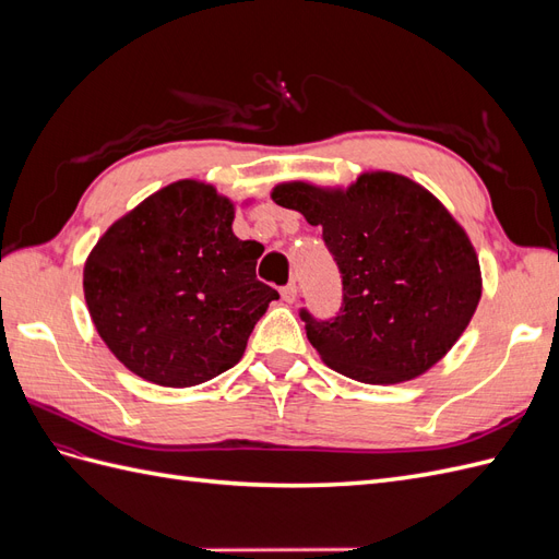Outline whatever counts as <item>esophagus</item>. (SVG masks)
<instances>
[{
    "label": "esophagus",
    "mask_w": 559,
    "mask_h": 559,
    "mask_svg": "<svg viewBox=\"0 0 559 559\" xmlns=\"http://www.w3.org/2000/svg\"><path fill=\"white\" fill-rule=\"evenodd\" d=\"M282 298L286 300V302H294L296 298H298V286L292 282V284H286V286H282Z\"/></svg>",
    "instance_id": "obj_1"
}]
</instances>
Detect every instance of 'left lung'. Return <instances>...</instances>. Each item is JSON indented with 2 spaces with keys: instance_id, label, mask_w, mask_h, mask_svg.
<instances>
[{
  "instance_id": "left-lung-1",
  "label": "left lung",
  "mask_w": 559,
  "mask_h": 559,
  "mask_svg": "<svg viewBox=\"0 0 559 559\" xmlns=\"http://www.w3.org/2000/svg\"><path fill=\"white\" fill-rule=\"evenodd\" d=\"M280 207L321 228L343 275V308L319 321L300 310L321 361L366 384H399L441 361L483 294L480 263L443 202L394 173H364L347 189L286 181Z\"/></svg>"
}]
</instances>
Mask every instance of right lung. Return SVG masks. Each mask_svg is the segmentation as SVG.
Here are the masks:
<instances>
[{"label":"right lung","instance_id":"right-lung-1","mask_svg":"<svg viewBox=\"0 0 559 559\" xmlns=\"http://www.w3.org/2000/svg\"><path fill=\"white\" fill-rule=\"evenodd\" d=\"M233 218L212 183L181 179L118 218L88 253L91 319L134 376L193 386L242 359L280 294L257 280L261 245L240 240Z\"/></svg>","mask_w":559,"mask_h":559}]
</instances>
